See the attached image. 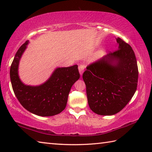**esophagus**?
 I'll return each mask as SVG.
<instances>
[{
	"label": "esophagus",
	"instance_id": "34e87169",
	"mask_svg": "<svg viewBox=\"0 0 152 152\" xmlns=\"http://www.w3.org/2000/svg\"><path fill=\"white\" fill-rule=\"evenodd\" d=\"M84 68H85V66L83 65V64H80V65L79 67H78L79 72H80V74L81 76L82 75V74H83V72H84Z\"/></svg>",
	"mask_w": 152,
	"mask_h": 152
}]
</instances>
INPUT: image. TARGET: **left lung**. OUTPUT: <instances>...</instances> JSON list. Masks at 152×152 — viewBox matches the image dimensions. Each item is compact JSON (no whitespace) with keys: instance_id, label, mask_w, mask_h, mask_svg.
Instances as JSON below:
<instances>
[{"instance_id":"obj_1","label":"left lung","mask_w":152,"mask_h":152,"mask_svg":"<svg viewBox=\"0 0 152 152\" xmlns=\"http://www.w3.org/2000/svg\"><path fill=\"white\" fill-rule=\"evenodd\" d=\"M116 40L118 50L90 64L82 75L90 109L100 115L121 111L137 90L139 72L134 51L122 39Z\"/></svg>"}]
</instances>
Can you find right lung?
<instances>
[{
  "label": "right lung",
  "instance_id": "obj_1",
  "mask_svg": "<svg viewBox=\"0 0 152 152\" xmlns=\"http://www.w3.org/2000/svg\"><path fill=\"white\" fill-rule=\"evenodd\" d=\"M27 44L26 42L19 48L11 66L10 77L14 93L20 104L33 114L42 117L58 115L66 108L72 86L80 78L78 66L57 68L40 86L25 85L18 75V66Z\"/></svg>",
  "mask_w": 152,
  "mask_h": 152
}]
</instances>
